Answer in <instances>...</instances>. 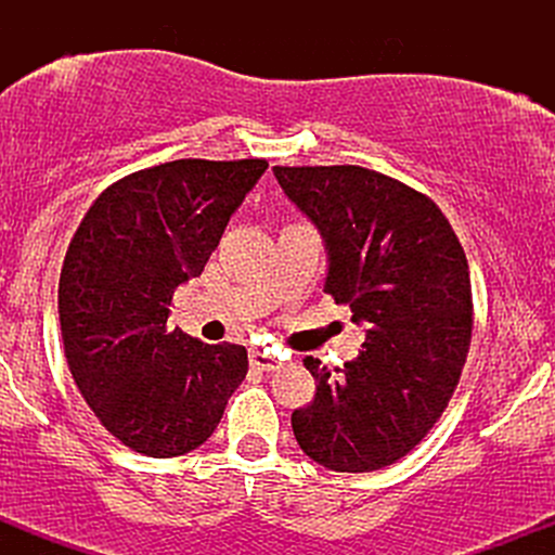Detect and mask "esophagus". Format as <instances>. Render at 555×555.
<instances>
[{
	"label": "esophagus",
	"instance_id": "34e87169",
	"mask_svg": "<svg viewBox=\"0 0 555 555\" xmlns=\"http://www.w3.org/2000/svg\"><path fill=\"white\" fill-rule=\"evenodd\" d=\"M250 365L256 367V371H279V367H282V358L269 352V349H253Z\"/></svg>",
	"mask_w": 555,
	"mask_h": 555
}]
</instances>
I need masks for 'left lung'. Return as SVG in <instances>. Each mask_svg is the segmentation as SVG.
<instances>
[{
  "label": "left lung",
  "mask_w": 555,
  "mask_h": 555,
  "mask_svg": "<svg viewBox=\"0 0 555 555\" xmlns=\"http://www.w3.org/2000/svg\"><path fill=\"white\" fill-rule=\"evenodd\" d=\"M273 175L326 240L323 292L367 326L344 367L302 360L315 399L292 412V430L323 467L384 469L428 436L460 384L475 323L467 256L441 208L393 177L354 164Z\"/></svg>",
  "instance_id": "obj_1"
}]
</instances>
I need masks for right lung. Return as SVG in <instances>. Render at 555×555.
<instances>
[{"mask_svg":"<svg viewBox=\"0 0 555 555\" xmlns=\"http://www.w3.org/2000/svg\"><path fill=\"white\" fill-rule=\"evenodd\" d=\"M266 158H177L132 171L82 216L60 273V326L75 386L138 454L206 443L247 375V349L169 328L171 295L201 276Z\"/></svg>","mask_w":555,"mask_h":555,"instance_id":"add662e5","label":"right lung"}]
</instances>
